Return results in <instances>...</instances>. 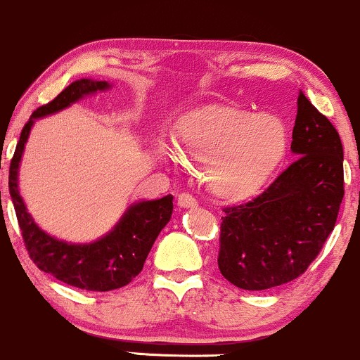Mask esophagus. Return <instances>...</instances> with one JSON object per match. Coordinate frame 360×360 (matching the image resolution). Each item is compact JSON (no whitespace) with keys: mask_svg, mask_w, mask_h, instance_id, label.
Masks as SVG:
<instances>
[{"mask_svg":"<svg viewBox=\"0 0 360 360\" xmlns=\"http://www.w3.org/2000/svg\"><path fill=\"white\" fill-rule=\"evenodd\" d=\"M179 205H180V207H184V209L195 207L197 200H195V197L192 195V193L184 192V193H180V195H179Z\"/></svg>","mask_w":360,"mask_h":360,"instance_id":"1","label":"esophagus"}]
</instances>
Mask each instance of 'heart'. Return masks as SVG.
<instances>
[{
  "instance_id": "obj_1",
  "label": "heart",
  "mask_w": 360,
  "mask_h": 360,
  "mask_svg": "<svg viewBox=\"0 0 360 360\" xmlns=\"http://www.w3.org/2000/svg\"><path fill=\"white\" fill-rule=\"evenodd\" d=\"M176 141L187 156L207 161L214 192L243 199L257 192L284 158L288 129L276 115L204 105L180 117ZM160 153L161 158L175 160L168 148L161 146Z\"/></svg>"
}]
</instances>
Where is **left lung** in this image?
I'll use <instances>...</instances> for the list:
<instances>
[{
    "instance_id": "obj_1",
    "label": "left lung",
    "mask_w": 360,
    "mask_h": 360,
    "mask_svg": "<svg viewBox=\"0 0 360 360\" xmlns=\"http://www.w3.org/2000/svg\"><path fill=\"white\" fill-rule=\"evenodd\" d=\"M290 151L297 158L264 192L223 209L217 265L240 289H272L300 277L337 223L343 199L342 141L302 91Z\"/></svg>"
}]
</instances>
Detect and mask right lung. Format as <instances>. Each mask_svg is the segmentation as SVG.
I'll list each match as a JSON object with an SVG mask.
<instances>
[{
	"instance_id": "1",
	"label": "right lung",
	"mask_w": 360,
	"mask_h": 360,
	"mask_svg": "<svg viewBox=\"0 0 360 360\" xmlns=\"http://www.w3.org/2000/svg\"><path fill=\"white\" fill-rule=\"evenodd\" d=\"M107 88H110L107 82L78 79L64 88L52 102L39 107L22 129L8 176V187L23 243L34 264L64 284L98 292L124 288L143 270L149 250L172 217L173 197L165 195L156 200H141L132 204L115 228L93 243H66L49 236L34 223L18 192V168L35 119L56 114L83 96Z\"/></svg>"
}]
</instances>
